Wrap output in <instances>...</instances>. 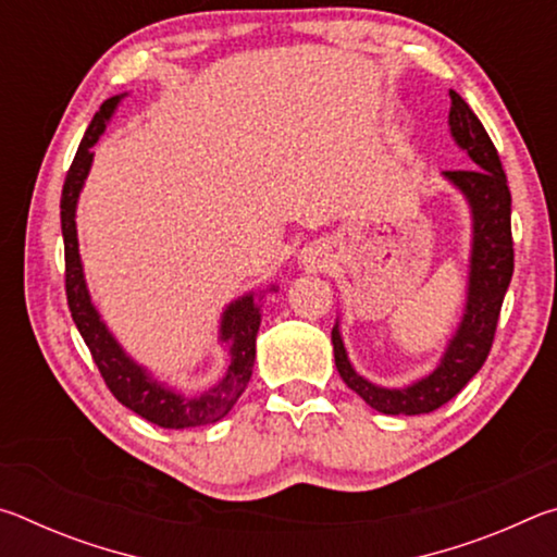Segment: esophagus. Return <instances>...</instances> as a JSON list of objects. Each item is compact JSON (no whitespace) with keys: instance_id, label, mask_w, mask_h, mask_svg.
<instances>
[{"instance_id":"esophagus-1","label":"esophagus","mask_w":557,"mask_h":557,"mask_svg":"<svg viewBox=\"0 0 557 557\" xmlns=\"http://www.w3.org/2000/svg\"><path fill=\"white\" fill-rule=\"evenodd\" d=\"M299 262L307 270H322L329 262V252L322 243H312V245H307V248L299 250Z\"/></svg>"}]
</instances>
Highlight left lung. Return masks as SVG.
Instances as JSON below:
<instances>
[{"mask_svg":"<svg viewBox=\"0 0 557 557\" xmlns=\"http://www.w3.org/2000/svg\"><path fill=\"white\" fill-rule=\"evenodd\" d=\"M449 135L471 159V169L442 172L445 182L465 196L471 215L467 299L455 334L435 371L403 388L375 385L348 361L338 319L332 329L334 361L342 381L356 395L385 414H422L442 408L482 369L492 351L498 312L513 275L511 191L492 139L459 92L449 90Z\"/></svg>","mask_w":557,"mask_h":557,"instance_id":"1","label":"left lung"}]
</instances>
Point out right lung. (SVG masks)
<instances>
[{
  "mask_svg": "<svg viewBox=\"0 0 557 557\" xmlns=\"http://www.w3.org/2000/svg\"><path fill=\"white\" fill-rule=\"evenodd\" d=\"M112 96L102 102L96 117L90 120L86 137L81 139L78 152H75L73 164L65 176L63 194H61V233L65 248V295H69V309L75 326L83 336V342L90 348L92 361L106 379L110 393L137 412L147 422H154L166 430H186L201 428L219 422L231 412L235 400L240 398L245 385L252 375V363H256V336L260 329V299L265 292H248L238 299H233L221 314L219 326V344L228 348V369L223 379L211 385L201 395H188L172 388L162 381H157L152 371L137 363L120 342L102 322L100 312L92 305L90 292L86 285V272H83L81 250H78V231H75V209L83 191V184L90 174L92 166V149L98 145L102 132H106L110 117L115 115L117 106L125 98ZM270 289H277L272 285Z\"/></svg>",
  "mask_w": 557,
  "mask_h": 557,
  "instance_id": "add662e5",
  "label": "right lung"
}]
</instances>
